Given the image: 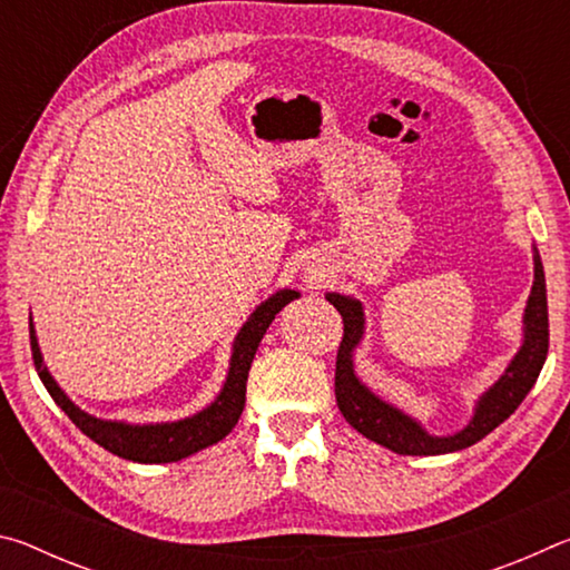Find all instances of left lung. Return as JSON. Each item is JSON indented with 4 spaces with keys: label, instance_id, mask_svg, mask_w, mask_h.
<instances>
[{
    "label": "left lung",
    "instance_id": "obj_1",
    "mask_svg": "<svg viewBox=\"0 0 570 570\" xmlns=\"http://www.w3.org/2000/svg\"><path fill=\"white\" fill-rule=\"evenodd\" d=\"M326 302L336 306L344 322V336L336 352L334 392L336 404L344 420L356 432L370 438L377 445L387 448L397 455H445L475 445L490 435L500 422H505L533 390L548 354V298H546V274L540 264L538 248L533 246V288H530L525 314H523V344L513 360L500 374V380L482 392L470 422L455 435H430L422 424L404 414L394 404L384 402L374 394L354 372V350L364 336V306L360 298L344 294H326Z\"/></svg>",
    "mask_w": 570,
    "mask_h": 570
}]
</instances>
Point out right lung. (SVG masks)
<instances>
[{"instance_id":"obj_1","label":"right lung","mask_w":570,"mask_h":570,"mask_svg":"<svg viewBox=\"0 0 570 570\" xmlns=\"http://www.w3.org/2000/svg\"><path fill=\"white\" fill-rule=\"evenodd\" d=\"M302 294L294 292V288H282L256 306V312L248 316L246 324L240 326L236 340H234V352H230L228 362V374L224 387H220L218 397L190 417H183L176 422H156V424H130L120 420H100L95 414H88L85 410L77 407V404L67 397L65 390L55 382L50 370L45 366L40 344H37L35 324L30 316V340H32V360L37 366V374H40L42 384L50 392V397L57 402L67 417H70L77 428H80L85 435L98 442L112 455L122 460L142 462V465H158V462H178L183 458L193 455V452L206 450L216 442L224 440L230 430L236 428V422L244 412L246 404V380L250 362H254V354L262 344L268 324L274 322V316L282 312V308L294 302Z\"/></svg>"}]
</instances>
